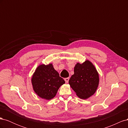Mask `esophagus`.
<instances>
[{
    "label": "esophagus",
    "mask_w": 128,
    "mask_h": 128,
    "mask_svg": "<svg viewBox=\"0 0 128 128\" xmlns=\"http://www.w3.org/2000/svg\"><path fill=\"white\" fill-rule=\"evenodd\" d=\"M69 77H67V78H64V80H65L66 83H68V81H69Z\"/></svg>",
    "instance_id": "esophagus-1"
}]
</instances>
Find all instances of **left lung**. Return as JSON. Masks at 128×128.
I'll return each mask as SVG.
<instances>
[{
	"label": "left lung",
	"mask_w": 128,
	"mask_h": 128,
	"mask_svg": "<svg viewBox=\"0 0 128 128\" xmlns=\"http://www.w3.org/2000/svg\"><path fill=\"white\" fill-rule=\"evenodd\" d=\"M99 83V76L90 61L82 64L77 62L74 67V74L69 80V84L77 96L86 99L94 95Z\"/></svg>",
	"instance_id": "left-lung-1"
}]
</instances>
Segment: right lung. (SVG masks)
I'll return each instance as SVG.
<instances>
[{
    "instance_id": "right-lung-1",
    "label": "right lung",
    "mask_w": 128,
    "mask_h": 128,
    "mask_svg": "<svg viewBox=\"0 0 128 128\" xmlns=\"http://www.w3.org/2000/svg\"><path fill=\"white\" fill-rule=\"evenodd\" d=\"M33 90L42 99L51 100L56 96L60 87L65 83L52 64L38 66L32 77Z\"/></svg>"
}]
</instances>
